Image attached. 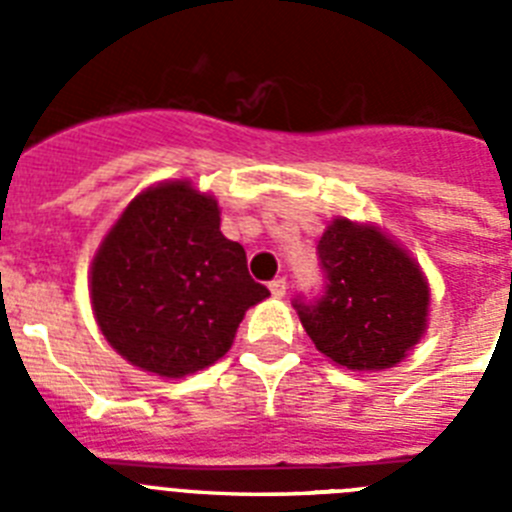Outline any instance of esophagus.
Returning <instances> with one entry per match:
<instances>
[{
    "instance_id": "obj_1",
    "label": "esophagus",
    "mask_w": 512,
    "mask_h": 512,
    "mask_svg": "<svg viewBox=\"0 0 512 512\" xmlns=\"http://www.w3.org/2000/svg\"><path fill=\"white\" fill-rule=\"evenodd\" d=\"M269 289H271V295H274V297H284V295H287V279H284V277L274 279V282H269Z\"/></svg>"
}]
</instances>
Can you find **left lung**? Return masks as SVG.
<instances>
[{
    "label": "left lung",
    "instance_id": "obj_1",
    "mask_svg": "<svg viewBox=\"0 0 512 512\" xmlns=\"http://www.w3.org/2000/svg\"><path fill=\"white\" fill-rule=\"evenodd\" d=\"M318 259L323 295L295 300L315 348L351 372L400 364L425 333L431 305L413 256L374 225L338 217L320 238Z\"/></svg>",
    "mask_w": 512,
    "mask_h": 512
}]
</instances>
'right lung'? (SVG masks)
<instances>
[{
	"label": "right lung",
	"instance_id": "right-lung-1",
	"mask_svg": "<svg viewBox=\"0 0 512 512\" xmlns=\"http://www.w3.org/2000/svg\"><path fill=\"white\" fill-rule=\"evenodd\" d=\"M89 297L122 359L184 377L215 364L269 289L253 282L241 243L220 233V207L189 182L140 192L92 261Z\"/></svg>",
	"mask_w": 512,
	"mask_h": 512
}]
</instances>
